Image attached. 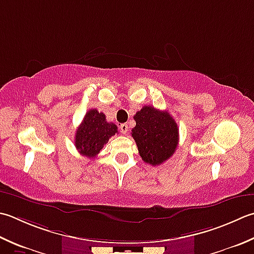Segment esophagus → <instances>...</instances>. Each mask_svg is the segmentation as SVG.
I'll list each match as a JSON object with an SVG mask.
<instances>
[{
    "label": "esophagus",
    "instance_id": "obj_1",
    "mask_svg": "<svg viewBox=\"0 0 254 254\" xmlns=\"http://www.w3.org/2000/svg\"><path fill=\"white\" fill-rule=\"evenodd\" d=\"M120 130H121L122 134H124V135H126V134H127V131H128V126H127V123L121 124V126H120Z\"/></svg>",
    "mask_w": 254,
    "mask_h": 254
}]
</instances>
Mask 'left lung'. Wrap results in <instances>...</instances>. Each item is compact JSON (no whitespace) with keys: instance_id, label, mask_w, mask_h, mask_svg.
Here are the masks:
<instances>
[{"instance_id":"1","label":"left lung","mask_w":254,"mask_h":254,"mask_svg":"<svg viewBox=\"0 0 254 254\" xmlns=\"http://www.w3.org/2000/svg\"><path fill=\"white\" fill-rule=\"evenodd\" d=\"M132 136L142 160L153 166L167 161L178 145V127L167 111L143 107L134 116Z\"/></svg>"}]
</instances>
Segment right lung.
Segmentation results:
<instances>
[{"mask_svg":"<svg viewBox=\"0 0 254 254\" xmlns=\"http://www.w3.org/2000/svg\"><path fill=\"white\" fill-rule=\"evenodd\" d=\"M118 133V127L107 122L106 116L97 109L89 110L76 132V148L81 155L94 158L108 143L109 138Z\"/></svg>","mask_w":254,"mask_h":254,"instance_id":"right-lung-1","label":"right lung"}]
</instances>
